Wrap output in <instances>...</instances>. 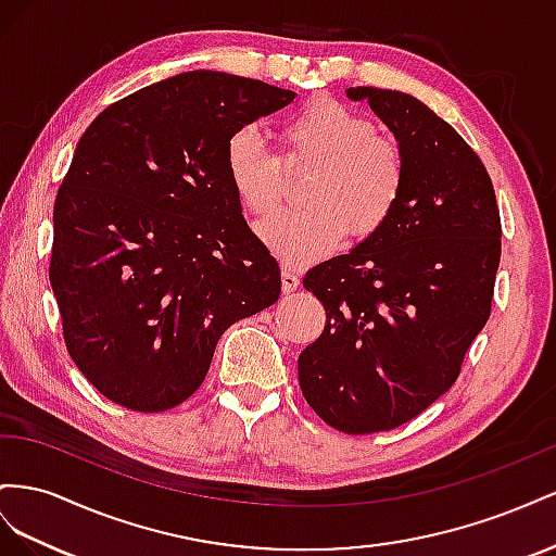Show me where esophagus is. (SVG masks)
I'll return each instance as SVG.
<instances>
[{"mask_svg":"<svg viewBox=\"0 0 556 556\" xmlns=\"http://www.w3.org/2000/svg\"><path fill=\"white\" fill-rule=\"evenodd\" d=\"M298 287H300V277H298L295 269L281 267V289H283V293H293Z\"/></svg>","mask_w":556,"mask_h":556,"instance_id":"34e87169","label":"esophagus"}]
</instances>
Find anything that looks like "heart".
Returning a JSON list of instances; mask_svg holds the SVG:
<instances>
[{
  "mask_svg": "<svg viewBox=\"0 0 556 556\" xmlns=\"http://www.w3.org/2000/svg\"><path fill=\"white\" fill-rule=\"evenodd\" d=\"M283 163L316 165L305 210L279 214L261 237L287 265H307L336 249L346 230L356 240L377 235L407 186V155L399 139L377 135L375 123L330 98H314L281 121ZM226 174L242 207L273 216L283 198L281 161L261 137L242 128L226 141Z\"/></svg>",
  "mask_w": 556,
  "mask_h": 556,
  "instance_id": "obj_1",
  "label": "heart"
}]
</instances>
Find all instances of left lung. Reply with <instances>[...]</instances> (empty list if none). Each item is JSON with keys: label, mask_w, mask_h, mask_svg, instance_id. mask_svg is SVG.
<instances>
[{"label": "left lung", "mask_w": 556, "mask_h": 556, "mask_svg": "<svg viewBox=\"0 0 556 556\" xmlns=\"http://www.w3.org/2000/svg\"><path fill=\"white\" fill-rule=\"evenodd\" d=\"M346 94L401 141L407 186L382 230L305 275L328 321L298 379L328 426L368 435L415 419L456 382L491 314L501 214L480 155L447 121L407 92Z\"/></svg>", "instance_id": "obj_1"}]
</instances>
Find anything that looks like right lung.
Here are the masks:
<instances>
[{
    "mask_svg": "<svg viewBox=\"0 0 556 556\" xmlns=\"http://www.w3.org/2000/svg\"><path fill=\"white\" fill-rule=\"evenodd\" d=\"M293 98L186 72L109 104L78 139L49 277L67 352L109 401L147 415L181 405L220 336L279 300V265L242 216L226 141Z\"/></svg>",
    "mask_w": 556,
    "mask_h": 556,
    "instance_id": "add662e5",
    "label": "right lung"
}]
</instances>
